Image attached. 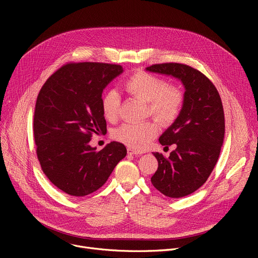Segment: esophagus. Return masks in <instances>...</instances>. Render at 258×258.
<instances>
[{"label":"esophagus","instance_id":"34e87169","mask_svg":"<svg viewBox=\"0 0 258 258\" xmlns=\"http://www.w3.org/2000/svg\"><path fill=\"white\" fill-rule=\"evenodd\" d=\"M127 153H128V155H140L141 154L140 152L134 150V148H131V147L127 148Z\"/></svg>","mask_w":258,"mask_h":258}]
</instances>
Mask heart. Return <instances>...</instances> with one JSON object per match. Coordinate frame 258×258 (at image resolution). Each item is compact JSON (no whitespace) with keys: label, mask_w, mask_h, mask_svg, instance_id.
<instances>
[{"label":"heart","mask_w":258,"mask_h":258,"mask_svg":"<svg viewBox=\"0 0 258 258\" xmlns=\"http://www.w3.org/2000/svg\"><path fill=\"white\" fill-rule=\"evenodd\" d=\"M123 89L132 96L147 102L148 113L162 124H169L180 115L184 94L157 75L136 71L123 83ZM120 97L114 91L106 92L101 98V110L107 121L114 122L119 115ZM158 127L151 121L142 123H125L113 132L115 140L135 150H142L157 136Z\"/></svg>","instance_id":"1"}]
</instances>
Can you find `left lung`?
Here are the masks:
<instances>
[{
	"mask_svg": "<svg viewBox=\"0 0 258 258\" xmlns=\"http://www.w3.org/2000/svg\"><path fill=\"white\" fill-rule=\"evenodd\" d=\"M146 71L170 75L185 88L182 111L159 141L174 145L169 157L154 153L158 169L152 184L169 198H183L204 184L220 157L225 136V116L220 94L204 74L184 63H156Z\"/></svg>",
	"mask_w": 258,
	"mask_h": 258,
	"instance_id": "1",
	"label": "left lung"
}]
</instances>
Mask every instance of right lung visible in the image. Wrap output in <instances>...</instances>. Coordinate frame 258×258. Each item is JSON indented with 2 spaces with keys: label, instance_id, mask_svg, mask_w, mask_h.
<instances>
[{
  "label": "right lung",
  "instance_id": "add662e5",
  "mask_svg": "<svg viewBox=\"0 0 258 258\" xmlns=\"http://www.w3.org/2000/svg\"><path fill=\"white\" fill-rule=\"evenodd\" d=\"M123 72L120 64L69 62L54 72L35 103L33 136L46 177L63 192L85 197L99 189L120 160L125 146L113 141L97 151L93 134H105L101 110L103 89Z\"/></svg>",
  "mask_w": 258,
  "mask_h": 258
}]
</instances>
